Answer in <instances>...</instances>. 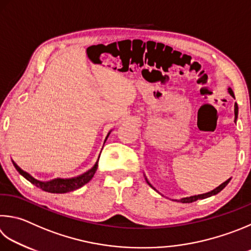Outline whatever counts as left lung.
<instances>
[{"label": "left lung", "instance_id": "1", "mask_svg": "<svg viewBox=\"0 0 251 251\" xmlns=\"http://www.w3.org/2000/svg\"><path fill=\"white\" fill-rule=\"evenodd\" d=\"M228 92L230 93L231 97L235 98L234 92H233V91H231L230 88L228 89ZM237 116H238V106H237V104H235V117L237 118ZM229 181H230V179L225 181L224 183H222L220 186H217L216 189H214L213 191H211V192L205 193V194H200V195H194V197H190V198L181 199V200H179V202H181V203H192V202H194V201H198V200H200V199H206V198L212 197V195H215V194H217L218 192H221V191H222L223 189H224L227 184L229 183Z\"/></svg>", "mask_w": 251, "mask_h": 251}]
</instances>
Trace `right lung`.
Segmentation results:
<instances>
[{"instance_id":"obj_1","label":"right lung","mask_w":251,"mask_h":251,"mask_svg":"<svg viewBox=\"0 0 251 251\" xmlns=\"http://www.w3.org/2000/svg\"><path fill=\"white\" fill-rule=\"evenodd\" d=\"M13 165H14V167L16 168V170L20 172V175H22L26 180H28L30 183H33L34 185H36L39 189H42L43 191H46V192H49V193H67V192H71V191H75L76 189H80L81 186H83L84 184L88 183V182L92 179L93 176L95 175V172H97L99 163L98 162L95 163V166L92 168V169L89 170L88 172H85L84 175L82 176L72 177V179H53L48 182H42L34 179L29 173L22 170L14 161H13Z\"/></svg>"}]
</instances>
